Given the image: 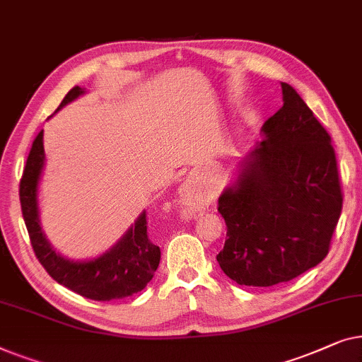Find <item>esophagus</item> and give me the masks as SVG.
<instances>
[{"instance_id":"1","label":"esophagus","mask_w":362,"mask_h":362,"mask_svg":"<svg viewBox=\"0 0 362 362\" xmlns=\"http://www.w3.org/2000/svg\"><path fill=\"white\" fill-rule=\"evenodd\" d=\"M180 197H182V202H185V203L190 202V198H192L190 193H188V192L185 190V188H183V190L180 192Z\"/></svg>"}]
</instances>
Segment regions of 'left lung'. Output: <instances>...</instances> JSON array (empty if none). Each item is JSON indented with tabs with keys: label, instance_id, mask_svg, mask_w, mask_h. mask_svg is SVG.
<instances>
[{
	"label": "left lung",
	"instance_id": "8db88e82",
	"mask_svg": "<svg viewBox=\"0 0 362 362\" xmlns=\"http://www.w3.org/2000/svg\"><path fill=\"white\" fill-rule=\"evenodd\" d=\"M281 86L282 108L218 200L228 231L216 261L249 287L288 282L318 266L343 208L332 137L297 91Z\"/></svg>",
	"mask_w": 362,
	"mask_h": 362
}]
</instances>
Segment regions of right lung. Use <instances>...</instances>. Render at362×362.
I'll return each mask as SVG.
<instances>
[{
  "label": "right lung",
  "mask_w": 362,
  "mask_h": 362,
  "mask_svg": "<svg viewBox=\"0 0 362 362\" xmlns=\"http://www.w3.org/2000/svg\"><path fill=\"white\" fill-rule=\"evenodd\" d=\"M81 95H85V90L74 86L65 95L57 111ZM44 165V131H40L29 152L26 169H24L21 185H19V200H21V210L30 244L49 276L81 297L100 300V302L124 298L141 292L154 277V272L160 262L159 246L152 244L147 238L146 211H142L129 226V230L100 256L85 259V261H74V259L65 257L50 246L40 226L39 183Z\"/></svg>",
  "instance_id": "1"
}]
</instances>
